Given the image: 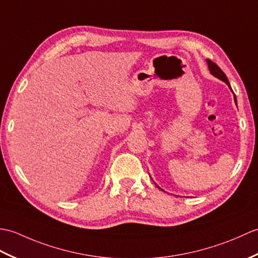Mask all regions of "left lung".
<instances>
[{
  "label": "left lung",
  "instance_id": "obj_1",
  "mask_svg": "<svg viewBox=\"0 0 258 258\" xmlns=\"http://www.w3.org/2000/svg\"><path fill=\"white\" fill-rule=\"evenodd\" d=\"M207 61H208L209 70H210V72H211L212 75H214L215 77H217L219 79H221V81L225 82V83L228 85V87H230V83H228V79H227V77H226L225 74L223 73V71L221 70V68H220L219 66H217L214 61H212V60H210V59H208ZM230 88H231V87H230ZM235 100H236V98H235Z\"/></svg>",
  "mask_w": 258,
  "mask_h": 258
}]
</instances>
